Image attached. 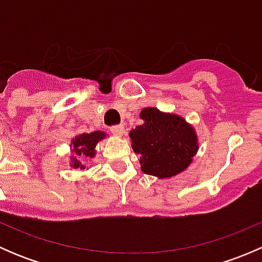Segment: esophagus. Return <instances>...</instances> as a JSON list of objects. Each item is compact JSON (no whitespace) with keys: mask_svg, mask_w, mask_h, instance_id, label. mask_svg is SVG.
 <instances>
[{"mask_svg":"<svg viewBox=\"0 0 262 262\" xmlns=\"http://www.w3.org/2000/svg\"><path fill=\"white\" fill-rule=\"evenodd\" d=\"M110 132L116 137H121L124 133V126L123 125H114L110 128Z\"/></svg>","mask_w":262,"mask_h":262,"instance_id":"esophagus-1","label":"esophagus"}]
</instances>
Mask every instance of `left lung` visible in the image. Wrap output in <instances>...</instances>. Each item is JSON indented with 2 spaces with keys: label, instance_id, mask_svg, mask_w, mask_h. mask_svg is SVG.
I'll return each mask as SVG.
<instances>
[{
  "label": "left lung",
  "instance_id": "1",
  "mask_svg": "<svg viewBox=\"0 0 262 262\" xmlns=\"http://www.w3.org/2000/svg\"><path fill=\"white\" fill-rule=\"evenodd\" d=\"M142 125L132 129L133 150L141 155V168L158 179L172 178L189 167L199 146L194 128L184 118L156 107L141 112Z\"/></svg>",
  "mask_w": 262,
  "mask_h": 262
}]
</instances>
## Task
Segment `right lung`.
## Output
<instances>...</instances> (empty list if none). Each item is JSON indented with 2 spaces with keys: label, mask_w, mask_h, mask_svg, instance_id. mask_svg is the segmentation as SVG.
Instances as JSON below:
<instances>
[{
  "label": "right lung",
  "mask_w": 262,
  "mask_h": 262,
  "mask_svg": "<svg viewBox=\"0 0 262 262\" xmlns=\"http://www.w3.org/2000/svg\"><path fill=\"white\" fill-rule=\"evenodd\" d=\"M105 138L104 132H92V133H83L80 136H76L72 139V147L73 152L76 156L71 157V166L73 168H81L84 170L86 165L81 162L80 158H87V157H94L95 156V147L99 143L101 139Z\"/></svg>",
  "instance_id": "add662e5"
}]
</instances>
